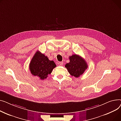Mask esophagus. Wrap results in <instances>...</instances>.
<instances>
[{
	"mask_svg": "<svg viewBox=\"0 0 121 121\" xmlns=\"http://www.w3.org/2000/svg\"><path fill=\"white\" fill-rule=\"evenodd\" d=\"M58 65H60V66H62L63 65V62H60L59 63H58Z\"/></svg>",
	"mask_w": 121,
	"mask_h": 121,
	"instance_id": "obj_1",
	"label": "esophagus"
}]
</instances>
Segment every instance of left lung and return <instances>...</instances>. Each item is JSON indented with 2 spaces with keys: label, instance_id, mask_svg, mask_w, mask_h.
Masks as SVG:
<instances>
[{
  "label": "left lung",
  "instance_id": "1",
  "mask_svg": "<svg viewBox=\"0 0 121 121\" xmlns=\"http://www.w3.org/2000/svg\"><path fill=\"white\" fill-rule=\"evenodd\" d=\"M69 60L70 62L66 64L65 67L71 75L76 78L79 77L88 67L86 61L76 54L70 56Z\"/></svg>",
  "mask_w": 121,
  "mask_h": 121
}]
</instances>
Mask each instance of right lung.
Here are the masks:
<instances>
[{
	"label": "right lung",
	"instance_id": "obj_1",
	"mask_svg": "<svg viewBox=\"0 0 121 121\" xmlns=\"http://www.w3.org/2000/svg\"><path fill=\"white\" fill-rule=\"evenodd\" d=\"M56 66L54 61L50 60L47 56L38 51L30 63L29 69L33 75L39 77L40 80H44L51 73Z\"/></svg>",
	"mask_w": 121,
	"mask_h": 121
}]
</instances>
